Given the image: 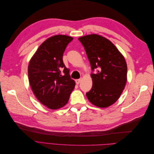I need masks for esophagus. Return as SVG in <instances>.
I'll use <instances>...</instances> for the list:
<instances>
[{"label": "esophagus", "instance_id": "obj_1", "mask_svg": "<svg viewBox=\"0 0 154 154\" xmlns=\"http://www.w3.org/2000/svg\"><path fill=\"white\" fill-rule=\"evenodd\" d=\"M76 84H79V83H80V82H81V79H78V80H76Z\"/></svg>", "mask_w": 154, "mask_h": 154}]
</instances>
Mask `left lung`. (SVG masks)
<instances>
[{"instance_id": "left-lung-1", "label": "left lung", "mask_w": 154, "mask_h": 154, "mask_svg": "<svg viewBox=\"0 0 154 154\" xmlns=\"http://www.w3.org/2000/svg\"><path fill=\"white\" fill-rule=\"evenodd\" d=\"M78 40L84 47L92 71V87L86 93L88 100L101 108L112 105L127 83V66L123 56L110 40L100 35H89Z\"/></svg>"}]
</instances>
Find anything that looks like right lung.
<instances>
[{
  "label": "right lung",
  "instance_id": "1",
  "mask_svg": "<svg viewBox=\"0 0 154 154\" xmlns=\"http://www.w3.org/2000/svg\"><path fill=\"white\" fill-rule=\"evenodd\" d=\"M72 40L62 35L50 37L40 45L29 63L31 89L40 103L51 109L66 105L75 86L62 59L67 45Z\"/></svg>",
  "mask_w": 154,
  "mask_h": 154
}]
</instances>
